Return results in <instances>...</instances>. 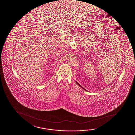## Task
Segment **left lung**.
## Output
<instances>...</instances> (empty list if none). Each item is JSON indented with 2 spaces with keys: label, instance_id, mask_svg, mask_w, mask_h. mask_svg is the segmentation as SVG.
I'll return each mask as SVG.
<instances>
[{
  "label": "left lung",
  "instance_id": "1",
  "mask_svg": "<svg viewBox=\"0 0 135 135\" xmlns=\"http://www.w3.org/2000/svg\"><path fill=\"white\" fill-rule=\"evenodd\" d=\"M76 83H77V84H78V85H79V86H80L81 87V88H82V89H84V90H86V91H87L88 92V91H87V90H85V89H84V88H83V87H82L81 86V85H80V84H79V83H78V82H76Z\"/></svg>",
  "mask_w": 135,
  "mask_h": 135
}]
</instances>
